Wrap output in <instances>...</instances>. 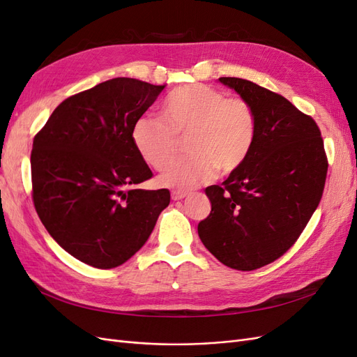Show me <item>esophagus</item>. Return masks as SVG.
<instances>
[{"instance_id": "34e87169", "label": "esophagus", "mask_w": 357, "mask_h": 357, "mask_svg": "<svg viewBox=\"0 0 357 357\" xmlns=\"http://www.w3.org/2000/svg\"><path fill=\"white\" fill-rule=\"evenodd\" d=\"M189 195L188 192H183V190H172L171 192V198L174 199V201H180V199H183V198H186Z\"/></svg>"}]
</instances>
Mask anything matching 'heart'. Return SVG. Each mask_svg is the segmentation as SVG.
<instances>
[{
    "label": "heart",
    "mask_w": 357,
    "mask_h": 357,
    "mask_svg": "<svg viewBox=\"0 0 357 357\" xmlns=\"http://www.w3.org/2000/svg\"><path fill=\"white\" fill-rule=\"evenodd\" d=\"M186 136L190 156L162 171L159 183L172 189H193L238 169L253 147L256 117L243 98H225L207 84H186L172 91L160 107V119L139 117L132 143L149 167L164 168Z\"/></svg>",
    "instance_id": "obj_1"
}]
</instances>
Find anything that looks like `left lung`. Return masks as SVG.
Wrapping results in <instances>:
<instances>
[{
	"label": "left lung",
	"instance_id": "obj_1",
	"mask_svg": "<svg viewBox=\"0 0 357 357\" xmlns=\"http://www.w3.org/2000/svg\"><path fill=\"white\" fill-rule=\"evenodd\" d=\"M250 104L256 137L244 164L205 189L211 213L202 244L238 271L274 262L295 244L325 189L328 159L320 129L284 96L238 77H220Z\"/></svg>",
	"mask_w": 357,
	"mask_h": 357
}]
</instances>
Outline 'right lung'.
<instances>
[{"label":"right lung","mask_w":357,"mask_h":357,"mask_svg":"<svg viewBox=\"0 0 357 357\" xmlns=\"http://www.w3.org/2000/svg\"><path fill=\"white\" fill-rule=\"evenodd\" d=\"M164 86L117 77L62 101L36 135L32 199L63 250L100 269L125 264L152 234L169 190L138 185L152 177L132 128Z\"/></svg>","instance_id":"right-lung-1"}]
</instances>
